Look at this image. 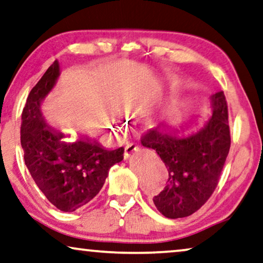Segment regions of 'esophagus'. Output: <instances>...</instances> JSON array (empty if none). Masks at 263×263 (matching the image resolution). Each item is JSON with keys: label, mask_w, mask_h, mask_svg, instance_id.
Here are the masks:
<instances>
[{"label": "esophagus", "mask_w": 263, "mask_h": 263, "mask_svg": "<svg viewBox=\"0 0 263 263\" xmlns=\"http://www.w3.org/2000/svg\"><path fill=\"white\" fill-rule=\"evenodd\" d=\"M138 151H139L138 144H135V143L127 144V146L124 147V153H123L124 159H128L133 153H134V152H138Z\"/></svg>", "instance_id": "esophagus-1"}]
</instances>
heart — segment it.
<instances>
[{
    "label": "heart",
    "mask_w": 263,
    "mask_h": 263,
    "mask_svg": "<svg viewBox=\"0 0 263 263\" xmlns=\"http://www.w3.org/2000/svg\"><path fill=\"white\" fill-rule=\"evenodd\" d=\"M139 105H140V101L134 100V101H132L130 103L124 105V110H125V111H133V110H135Z\"/></svg>",
    "instance_id": "obj_1"
}]
</instances>
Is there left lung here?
<instances>
[{
	"instance_id": "left-lung-1",
	"label": "left lung",
	"mask_w": 263,
	"mask_h": 263,
	"mask_svg": "<svg viewBox=\"0 0 263 263\" xmlns=\"http://www.w3.org/2000/svg\"><path fill=\"white\" fill-rule=\"evenodd\" d=\"M211 116L195 132L191 122L157 128L141 140L157 152L168 171L165 189L153 198L160 214L182 218L203 206L214 193L230 149L228 105L223 91L210 97Z\"/></svg>"
}]
</instances>
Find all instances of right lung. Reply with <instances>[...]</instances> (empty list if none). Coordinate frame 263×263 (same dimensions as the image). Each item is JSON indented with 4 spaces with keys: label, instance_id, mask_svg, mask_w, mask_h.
Listing matches in <instances>:
<instances>
[{
    "label": "right lung",
    "instance_id": "add662e5",
    "mask_svg": "<svg viewBox=\"0 0 263 263\" xmlns=\"http://www.w3.org/2000/svg\"><path fill=\"white\" fill-rule=\"evenodd\" d=\"M59 76L60 65L55 60L30 90L22 111L21 146L26 166L40 191L60 211L72 212L101 191L110 167L123 160L124 148L106 149L84 134L68 141L46 122L41 103Z\"/></svg>",
    "mask_w": 263,
    "mask_h": 263
}]
</instances>
